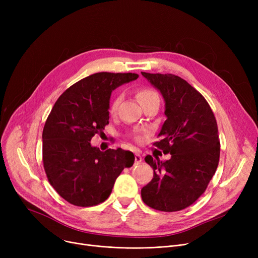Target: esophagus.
I'll return each instance as SVG.
<instances>
[{
  "mask_svg": "<svg viewBox=\"0 0 258 258\" xmlns=\"http://www.w3.org/2000/svg\"><path fill=\"white\" fill-rule=\"evenodd\" d=\"M142 162V157L140 154H135V163L140 164Z\"/></svg>",
  "mask_w": 258,
  "mask_h": 258,
  "instance_id": "1",
  "label": "esophagus"
}]
</instances>
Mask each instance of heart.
<instances>
[{"mask_svg":"<svg viewBox=\"0 0 258 258\" xmlns=\"http://www.w3.org/2000/svg\"><path fill=\"white\" fill-rule=\"evenodd\" d=\"M136 96H137V99H138V101L140 102L141 105H142L143 103L147 102V101L152 100V99H155V98H158V99H159V96H158L157 92H155V91L152 90V89H147V88L139 89V90L137 91ZM119 101H120V98H119V97H117V98H115V99L113 100V102L111 103V107H110V112H111V113H114V112L116 111V108H117V106H118ZM140 139H141L140 137H137V140H140Z\"/></svg>","mask_w":258,"mask_h":258,"instance_id":"obj_1","label":"heart"}]
</instances>
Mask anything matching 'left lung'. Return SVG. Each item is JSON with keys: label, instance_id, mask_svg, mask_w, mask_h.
<instances>
[{"label": "left lung", "instance_id": "obj_1", "mask_svg": "<svg viewBox=\"0 0 258 258\" xmlns=\"http://www.w3.org/2000/svg\"><path fill=\"white\" fill-rule=\"evenodd\" d=\"M141 74L162 95L166 120L154 143L169 160L146 156L153 180L141 189L147 206L173 212L204 194L220 161L218 124L206 99L186 80L172 74Z\"/></svg>", "mask_w": 258, "mask_h": 258}]
</instances>
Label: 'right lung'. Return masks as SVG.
I'll list each match as a JSON object with an SVG mask.
<instances>
[{"label": "right lung", "mask_w": 258, "mask_h": 258, "mask_svg": "<svg viewBox=\"0 0 258 258\" xmlns=\"http://www.w3.org/2000/svg\"><path fill=\"white\" fill-rule=\"evenodd\" d=\"M138 77L95 73L66 90L51 110L43 131L44 168L52 187L70 204L90 207L104 202L121 171L134 164L132 152H101L90 142L108 124L112 92Z\"/></svg>", "instance_id": "obj_1"}]
</instances>
